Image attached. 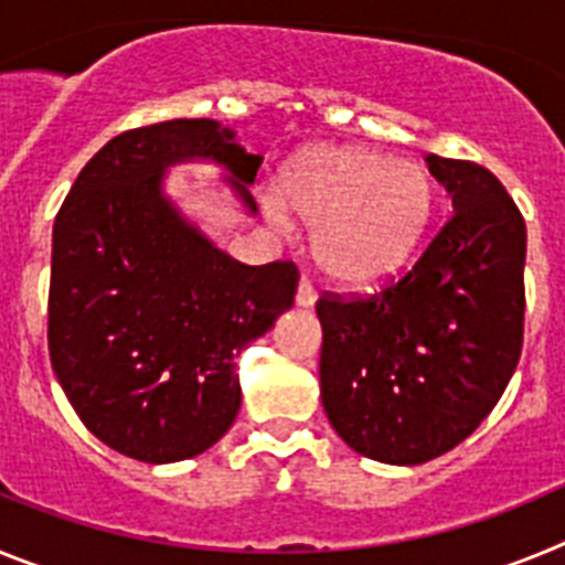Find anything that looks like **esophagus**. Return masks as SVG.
<instances>
[{
	"instance_id": "esophagus-1",
	"label": "esophagus",
	"mask_w": 565,
	"mask_h": 565,
	"mask_svg": "<svg viewBox=\"0 0 565 565\" xmlns=\"http://www.w3.org/2000/svg\"><path fill=\"white\" fill-rule=\"evenodd\" d=\"M313 302H317V288H313L311 277H302L299 279V288H297V306L311 308Z\"/></svg>"
}]
</instances>
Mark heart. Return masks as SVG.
<instances>
[{
  "label": "heart",
  "instance_id": "b5f03b06",
  "mask_svg": "<svg viewBox=\"0 0 565 565\" xmlns=\"http://www.w3.org/2000/svg\"><path fill=\"white\" fill-rule=\"evenodd\" d=\"M427 169L367 147H313L282 174V194L268 192L274 221L288 209L317 228V259L344 286L393 277L416 254L433 217Z\"/></svg>",
  "mask_w": 565,
  "mask_h": 565
}]
</instances>
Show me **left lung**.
<instances>
[{
    "mask_svg": "<svg viewBox=\"0 0 565 565\" xmlns=\"http://www.w3.org/2000/svg\"><path fill=\"white\" fill-rule=\"evenodd\" d=\"M452 214L402 277L371 297L322 294L319 387L348 447L424 463L492 413L523 348L526 223L495 174L427 154Z\"/></svg>",
    "mask_w": 565,
    "mask_h": 565,
    "instance_id": "1",
    "label": "left lung"
}]
</instances>
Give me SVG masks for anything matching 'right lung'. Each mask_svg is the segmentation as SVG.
I'll return each mask as SVG.
<instances>
[{"label":"right lung","instance_id":"right-lung-1","mask_svg":"<svg viewBox=\"0 0 565 565\" xmlns=\"http://www.w3.org/2000/svg\"><path fill=\"white\" fill-rule=\"evenodd\" d=\"M217 161L252 212L259 154L212 118L127 129L104 143L53 226L47 348L98 441L143 463L201 456L239 411V351L294 306L291 259L243 266L167 201L172 163Z\"/></svg>","mask_w":565,"mask_h":565}]
</instances>
